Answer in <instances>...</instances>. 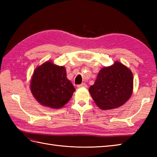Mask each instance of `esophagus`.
Segmentation results:
<instances>
[{
  "instance_id": "obj_1",
  "label": "esophagus",
  "mask_w": 157,
  "mask_h": 157,
  "mask_svg": "<svg viewBox=\"0 0 157 157\" xmlns=\"http://www.w3.org/2000/svg\"><path fill=\"white\" fill-rule=\"evenodd\" d=\"M87 87V84H86V83H83L82 84H79L78 85V88H86Z\"/></svg>"
}]
</instances>
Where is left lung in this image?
<instances>
[{
  "instance_id": "8db88e82",
  "label": "left lung",
  "mask_w": 157,
  "mask_h": 157,
  "mask_svg": "<svg viewBox=\"0 0 157 157\" xmlns=\"http://www.w3.org/2000/svg\"><path fill=\"white\" fill-rule=\"evenodd\" d=\"M134 88L133 73L118 61L100 70L89 92L96 105L102 110L116 109L131 97Z\"/></svg>"
}]
</instances>
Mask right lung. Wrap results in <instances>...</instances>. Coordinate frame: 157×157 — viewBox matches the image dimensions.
<instances>
[{"mask_svg":"<svg viewBox=\"0 0 157 157\" xmlns=\"http://www.w3.org/2000/svg\"><path fill=\"white\" fill-rule=\"evenodd\" d=\"M29 87L40 104L53 109L62 108L75 91L67 78L65 67L54 64L52 61H46L35 69Z\"/></svg>","mask_w":157,"mask_h":157,"instance_id":"obj_1","label":"right lung"}]
</instances>
